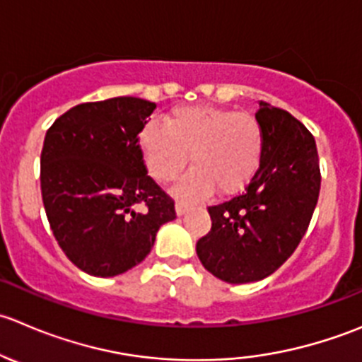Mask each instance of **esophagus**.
I'll return each mask as SVG.
<instances>
[{
    "mask_svg": "<svg viewBox=\"0 0 362 362\" xmlns=\"http://www.w3.org/2000/svg\"><path fill=\"white\" fill-rule=\"evenodd\" d=\"M188 209H189L188 202H185V200H177V202H176V213L180 214V216H181V214H185Z\"/></svg>",
    "mask_w": 362,
    "mask_h": 362,
    "instance_id": "34e87169",
    "label": "esophagus"
}]
</instances>
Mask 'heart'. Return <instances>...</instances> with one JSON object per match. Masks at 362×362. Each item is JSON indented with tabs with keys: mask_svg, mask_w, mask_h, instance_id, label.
<instances>
[{
	"mask_svg": "<svg viewBox=\"0 0 362 362\" xmlns=\"http://www.w3.org/2000/svg\"><path fill=\"white\" fill-rule=\"evenodd\" d=\"M142 158L149 176L158 182L174 181L188 163L181 181L182 195L214 192L230 195L248 185L259 167L264 132L252 114L213 105L177 107L165 127L148 123L141 132Z\"/></svg>",
	"mask_w": 362,
	"mask_h": 362,
	"instance_id": "heart-1",
	"label": "heart"
}]
</instances>
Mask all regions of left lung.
<instances>
[{"label":"left lung","instance_id":"1","mask_svg":"<svg viewBox=\"0 0 362 362\" xmlns=\"http://www.w3.org/2000/svg\"><path fill=\"white\" fill-rule=\"evenodd\" d=\"M260 165L245 192L209 206L211 230L197 241L202 266L227 284L273 274L306 234L320 192L315 137L291 112L259 102Z\"/></svg>","mask_w":362,"mask_h":362}]
</instances>
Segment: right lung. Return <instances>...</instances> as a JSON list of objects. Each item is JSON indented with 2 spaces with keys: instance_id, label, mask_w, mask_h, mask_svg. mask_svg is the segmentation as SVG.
<instances>
[{
  "instance_id": "right-lung-1",
  "label": "right lung",
  "mask_w": 362,
  "mask_h": 362,
  "mask_svg": "<svg viewBox=\"0 0 362 362\" xmlns=\"http://www.w3.org/2000/svg\"><path fill=\"white\" fill-rule=\"evenodd\" d=\"M155 109L135 96L78 103L45 134V214L64 255L91 276L137 266L158 228L176 218L173 197L148 176L139 144Z\"/></svg>"
}]
</instances>
